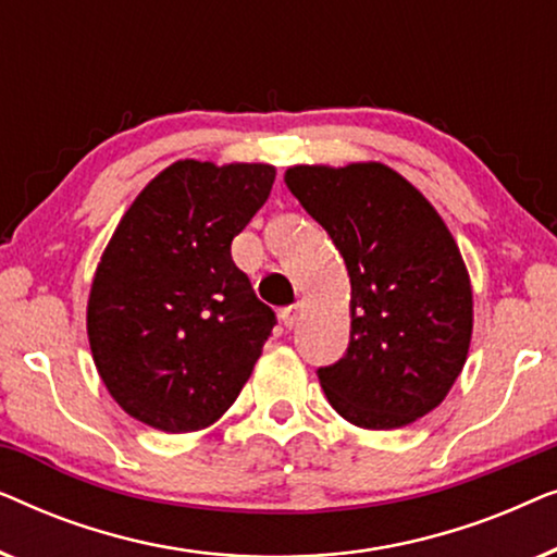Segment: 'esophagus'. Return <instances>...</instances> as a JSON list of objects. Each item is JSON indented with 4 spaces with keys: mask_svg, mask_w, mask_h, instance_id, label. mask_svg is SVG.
Here are the masks:
<instances>
[{
    "mask_svg": "<svg viewBox=\"0 0 557 557\" xmlns=\"http://www.w3.org/2000/svg\"><path fill=\"white\" fill-rule=\"evenodd\" d=\"M301 309H304V304H292V307L281 309V322H284L286 330H294L296 322H299V317H301Z\"/></svg>",
    "mask_w": 557,
    "mask_h": 557,
    "instance_id": "obj_1",
    "label": "esophagus"
}]
</instances>
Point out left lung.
I'll return each mask as SVG.
<instances>
[{"label": "left lung", "instance_id": "1", "mask_svg": "<svg viewBox=\"0 0 557 557\" xmlns=\"http://www.w3.org/2000/svg\"><path fill=\"white\" fill-rule=\"evenodd\" d=\"M286 187L345 258L349 345L319 368L345 421L413 423L446 398L467 362L471 284L454 235L406 177L380 162L286 170Z\"/></svg>", "mask_w": 557, "mask_h": 557}]
</instances>
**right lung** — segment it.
I'll list each match as a JSON object with an SVG mask.
<instances>
[{
    "mask_svg": "<svg viewBox=\"0 0 557 557\" xmlns=\"http://www.w3.org/2000/svg\"><path fill=\"white\" fill-rule=\"evenodd\" d=\"M271 164L182 159L121 218L88 296V342L111 398L166 433L233 406L276 324L231 243L269 200Z\"/></svg>",
    "mask_w": 557,
    "mask_h": 557,
    "instance_id": "add662e5",
    "label": "right lung"
}]
</instances>
